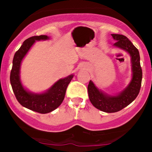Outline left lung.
Returning <instances> with one entry per match:
<instances>
[{"mask_svg": "<svg viewBox=\"0 0 152 152\" xmlns=\"http://www.w3.org/2000/svg\"><path fill=\"white\" fill-rule=\"evenodd\" d=\"M116 41L114 46L126 50L129 53L132 63V78L129 84L123 91L116 96H110L99 90L91 81L88 85V93L90 102L96 109L106 113H114L121 111L137 97L141 88L142 70L140 65L139 50L124 35L111 34Z\"/></svg>", "mask_w": 152, "mask_h": 152, "instance_id": "1", "label": "left lung"}]
</instances>
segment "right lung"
I'll use <instances>...</instances> for the list:
<instances>
[{"label":"right lung","mask_w":152,"mask_h":152,"mask_svg":"<svg viewBox=\"0 0 152 152\" xmlns=\"http://www.w3.org/2000/svg\"><path fill=\"white\" fill-rule=\"evenodd\" d=\"M45 35L36 36L26 39L20 48L15 52L13 59L10 81L16 99L23 106L40 114H47L61 104L65 97L66 91L74 75L61 78L56 82L48 90L41 94L29 92L23 86L20 79V68L22 60L36 41L48 40Z\"/></svg>","instance_id":"1"}]
</instances>
